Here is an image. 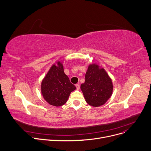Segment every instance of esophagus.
<instances>
[{"instance_id":"1","label":"esophagus","mask_w":151,"mask_h":151,"mask_svg":"<svg viewBox=\"0 0 151 151\" xmlns=\"http://www.w3.org/2000/svg\"><path fill=\"white\" fill-rule=\"evenodd\" d=\"M75 86L76 87V88H77V90H79V89L80 88V85H79V84H76L75 85Z\"/></svg>"}]
</instances>
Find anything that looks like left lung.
<instances>
[{
  "label": "left lung",
  "mask_w": 151,
  "mask_h": 151,
  "mask_svg": "<svg viewBox=\"0 0 151 151\" xmlns=\"http://www.w3.org/2000/svg\"><path fill=\"white\" fill-rule=\"evenodd\" d=\"M85 78L81 89L86 102L93 107L104 104L111 96L114 88L112 79L106 70L98 64H90Z\"/></svg>",
  "instance_id": "obj_1"
}]
</instances>
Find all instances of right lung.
Wrapping results in <instances>:
<instances>
[{"instance_id":"obj_1","label":"right lung","mask_w":151,"mask_h":151,"mask_svg":"<svg viewBox=\"0 0 151 151\" xmlns=\"http://www.w3.org/2000/svg\"><path fill=\"white\" fill-rule=\"evenodd\" d=\"M76 88L64 73L63 64L60 61L50 67L41 83V93L44 99L56 107L64 105L70 93Z\"/></svg>"}]
</instances>
